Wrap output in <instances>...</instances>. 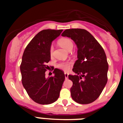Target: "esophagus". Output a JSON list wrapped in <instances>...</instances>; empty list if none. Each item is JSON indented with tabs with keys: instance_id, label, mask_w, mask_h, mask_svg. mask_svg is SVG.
Returning a JSON list of instances; mask_svg holds the SVG:
<instances>
[{
	"instance_id": "34e87169",
	"label": "esophagus",
	"mask_w": 123,
	"mask_h": 123,
	"mask_svg": "<svg viewBox=\"0 0 123 123\" xmlns=\"http://www.w3.org/2000/svg\"><path fill=\"white\" fill-rule=\"evenodd\" d=\"M65 79H67L68 78V73H65Z\"/></svg>"
}]
</instances>
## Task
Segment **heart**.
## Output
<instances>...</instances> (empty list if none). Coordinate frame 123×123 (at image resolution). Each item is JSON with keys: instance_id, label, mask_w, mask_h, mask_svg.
Here are the masks:
<instances>
[{"instance_id": "obj_1", "label": "heart", "mask_w": 123, "mask_h": 123, "mask_svg": "<svg viewBox=\"0 0 123 123\" xmlns=\"http://www.w3.org/2000/svg\"><path fill=\"white\" fill-rule=\"evenodd\" d=\"M58 44L61 47H62L63 48L68 51H71L73 49V43L72 41L69 38L67 37L62 38V39L58 40ZM53 50H54V48H53V47L51 46L49 49V54L50 57L53 56ZM71 64H72V63L71 62H63L58 63L56 65V67L58 69L67 71L70 68Z\"/></svg>"}]
</instances>
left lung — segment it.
I'll return each mask as SVG.
<instances>
[{"label": "left lung", "mask_w": 123, "mask_h": 123, "mask_svg": "<svg viewBox=\"0 0 123 123\" xmlns=\"http://www.w3.org/2000/svg\"><path fill=\"white\" fill-rule=\"evenodd\" d=\"M62 36L71 38L78 47V60L73 68L76 74L68 75L73 81L71 97L78 104H91L100 96L108 80V65L105 51L85 29H66Z\"/></svg>", "instance_id": "8db88e82"}]
</instances>
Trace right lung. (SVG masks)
I'll return each mask as SVG.
<instances>
[{"instance_id": "add662e5", "label": "right lung", "mask_w": 123, "mask_h": 123, "mask_svg": "<svg viewBox=\"0 0 123 123\" xmlns=\"http://www.w3.org/2000/svg\"><path fill=\"white\" fill-rule=\"evenodd\" d=\"M62 29H44L38 32L24 51L20 65L23 86L33 101L48 105L60 95L65 76L61 69H54V76L45 78L50 60L49 49L52 42L60 35Z\"/></svg>"}]
</instances>
